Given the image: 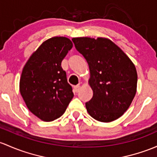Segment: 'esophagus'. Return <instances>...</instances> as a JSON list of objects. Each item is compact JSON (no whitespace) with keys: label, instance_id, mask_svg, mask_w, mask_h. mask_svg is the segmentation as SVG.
I'll return each mask as SVG.
<instances>
[{"label":"esophagus","instance_id":"34e87169","mask_svg":"<svg viewBox=\"0 0 157 157\" xmlns=\"http://www.w3.org/2000/svg\"><path fill=\"white\" fill-rule=\"evenodd\" d=\"M80 85H77L74 86V90H75L76 92H78L79 90H80Z\"/></svg>","mask_w":157,"mask_h":157}]
</instances>
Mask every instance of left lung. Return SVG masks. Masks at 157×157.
<instances>
[{"label": "left lung", "mask_w": 157, "mask_h": 157, "mask_svg": "<svg viewBox=\"0 0 157 157\" xmlns=\"http://www.w3.org/2000/svg\"><path fill=\"white\" fill-rule=\"evenodd\" d=\"M76 49L89 65L93 96L86 103L89 114L109 123L129 108L137 90L136 68L126 53L108 38L74 37Z\"/></svg>", "instance_id": "8db88e82"}]
</instances>
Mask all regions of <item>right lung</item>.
<instances>
[{
	"label": "right lung",
	"mask_w": 157,
	"mask_h": 157,
	"mask_svg": "<svg viewBox=\"0 0 157 157\" xmlns=\"http://www.w3.org/2000/svg\"><path fill=\"white\" fill-rule=\"evenodd\" d=\"M73 47L70 39L54 37L44 41L22 69L19 90L29 110L43 121L59 118L74 97L61 64Z\"/></svg>",
	"instance_id": "add662e5"
}]
</instances>
